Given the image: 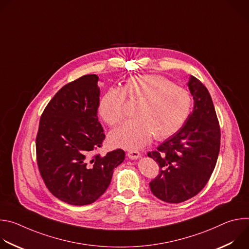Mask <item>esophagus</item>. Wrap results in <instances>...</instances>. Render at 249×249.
I'll return each instance as SVG.
<instances>
[{
	"mask_svg": "<svg viewBox=\"0 0 249 249\" xmlns=\"http://www.w3.org/2000/svg\"><path fill=\"white\" fill-rule=\"evenodd\" d=\"M127 156L131 160H137V159H139L141 157V154L138 151H129L127 153Z\"/></svg>",
	"mask_w": 249,
	"mask_h": 249,
	"instance_id": "34e87169",
	"label": "esophagus"
}]
</instances>
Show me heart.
<instances>
[{"label":"heart","mask_w":249,"mask_h":249,"mask_svg":"<svg viewBox=\"0 0 249 249\" xmlns=\"http://www.w3.org/2000/svg\"><path fill=\"white\" fill-rule=\"evenodd\" d=\"M125 97L139 101L134 115L109 136L111 144L124 149H139L153 137L166 139L187 120L192 106L190 92L160 75H143L128 79L122 89L111 88L102 95L98 112L109 126H116L126 115Z\"/></svg>","instance_id":"1"}]
</instances>
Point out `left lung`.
<instances>
[{
    "label": "left lung",
    "instance_id": "1",
    "mask_svg": "<svg viewBox=\"0 0 249 249\" xmlns=\"http://www.w3.org/2000/svg\"><path fill=\"white\" fill-rule=\"evenodd\" d=\"M194 108L183 127L148 156L160 172L150 182L153 194L166 203H181L197 195L207 184L217 163L221 131L207 88L190 76Z\"/></svg>",
    "mask_w": 249,
    "mask_h": 249
}]
</instances>
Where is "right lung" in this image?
I'll return each mask as SVG.
<instances>
[{"instance_id": "right-lung-1", "label": "right lung", "mask_w": 249, "mask_h": 249, "mask_svg": "<svg viewBox=\"0 0 249 249\" xmlns=\"http://www.w3.org/2000/svg\"><path fill=\"white\" fill-rule=\"evenodd\" d=\"M97 82L96 75H86L64 86L45 107L36 136L37 164L46 187L75 206L96 201L125 159L121 149L94 154L105 139L97 118Z\"/></svg>"}]
</instances>
